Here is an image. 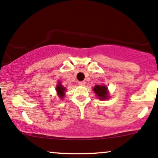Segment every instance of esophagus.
<instances>
[{
  "label": "esophagus",
  "instance_id": "1",
  "mask_svg": "<svg viewBox=\"0 0 158 158\" xmlns=\"http://www.w3.org/2000/svg\"><path fill=\"white\" fill-rule=\"evenodd\" d=\"M79 85H81V86H84L86 84V82L85 81H79Z\"/></svg>",
  "mask_w": 158,
  "mask_h": 158
}]
</instances>
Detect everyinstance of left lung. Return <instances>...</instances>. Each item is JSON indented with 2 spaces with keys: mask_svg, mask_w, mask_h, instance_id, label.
Listing matches in <instances>:
<instances>
[{
  "mask_svg": "<svg viewBox=\"0 0 158 158\" xmlns=\"http://www.w3.org/2000/svg\"><path fill=\"white\" fill-rule=\"evenodd\" d=\"M94 91L100 100H106L108 97L107 87L105 85H96L94 87Z\"/></svg>",
  "mask_w": 158,
  "mask_h": 158,
  "instance_id": "8db88e82",
  "label": "left lung"
}]
</instances>
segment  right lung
<instances>
[{
    "mask_svg": "<svg viewBox=\"0 0 158 158\" xmlns=\"http://www.w3.org/2000/svg\"><path fill=\"white\" fill-rule=\"evenodd\" d=\"M65 90H66L65 88H64V87L61 85V83H58V84L57 85V87H56V91H57V93H58V96H59L61 98L64 97V91Z\"/></svg>",
    "mask_w": 158,
    "mask_h": 158,
    "instance_id": "right-lung-1",
    "label": "right lung"
}]
</instances>
